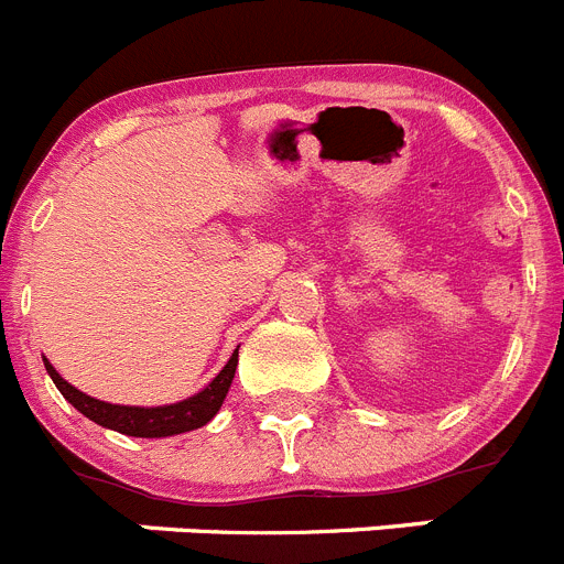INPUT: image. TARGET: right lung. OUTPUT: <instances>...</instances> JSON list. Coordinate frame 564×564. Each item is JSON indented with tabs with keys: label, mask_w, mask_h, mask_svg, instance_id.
Here are the masks:
<instances>
[{
	"label": "right lung",
	"mask_w": 564,
	"mask_h": 564,
	"mask_svg": "<svg viewBox=\"0 0 564 564\" xmlns=\"http://www.w3.org/2000/svg\"><path fill=\"white\" fill-rule=\"evenodd\" d=\"M236 365L238 348L232 351V357L227 359L225 368L216 373V379H213L210 384H205L199 393L187 395V399L174 404H160V408H134V404L100 402V399L80 393L78 388H73V384L50 365V359H44V368H47L55 388L61 390V395H64L78 413H84L86 419L100 424V427L131 435V438H169V435L191 433V430L205 427L207 421L219 413L221 404H225L227 390H230L232 377H236Z\"/></svg>",
	"instance_id": "1"
}]
</instances>
